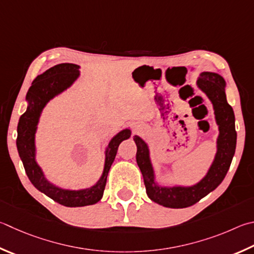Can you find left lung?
<instances>
[{"instance_id":"obj_1","label":"left lung","mask_w":254,"mask_h":254,"mask_svg":"<svg viewBox=\"0 0 254 254\" xmlns=\"http://www.w3.org/2000/svg\"><path fill=\"white\" fill-rule=\"evenodd\" d=\"M197 85L213 103L215 119L220 130L215 159L209 172L199 183L189 188H160L155 186L147 145L141 137L136 135L133 137L137 149L136 163L144 180L147 196L155 203L171 209H182L195 204L202 197L218 188L227 175L236 152L237 131L234 126V113L231 105L227 102L223 77L216 73L202 72L197 80Z\"/></svg>"}]
</instances>
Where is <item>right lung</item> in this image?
Masks as SVG:
<instances>
[{"mask_svg":"<svg viewBox=\"0 0 254 254\" xmlns=\"http://www.w3.org/2000/svg\"><path fill=\"white\" fill-rule=\"evenodd\" d=\"M77 76H79V65L72 63H62L49 68L48 71H45L43 74L39 75L32 82V85L26 94L29 107H27L25 113L21 115L20 121H18L16 139L18 155H20L23 167L25 169L26 175L30 179L31 183L39 191L43 192L45 195H48L55 202L71 207L91 205L102 199L110 168L117 155L120 143L123 140L128 139L131 135V131L127 128V130L118 133L109 143L103 174L98 183L92 188L80 191L63 190V189L54 187L53 184L49 183L45 180L42 170L35 162L34 135L40 113L44 105L53 96L61 93L66 87L70 86Z\"/></svg>","mask_w":254,"mask_h":254,"instance_id":"add662e5","label":"right lung"}]
</instances>
